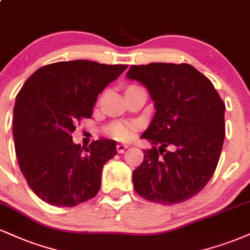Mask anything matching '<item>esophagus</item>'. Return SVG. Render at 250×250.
I'll return each instance as SVG.
<instances>
[{
  "label": "esophagus",
  "instance_id": "1",
  "mask_svg": "<svg viewBox=\"0 0 250 250\" xmlns=\"http://www.w3.org/2000/svg\"><path fill=\"white\" fill-rule=\"evenodd\" d=\"M128 148V146H125V144H117L116 146V150L119 154H123V152L125 151V149Z\"/></svg>",
  "mask_w": 250,
  "mask_h": 250
}]
</instances>
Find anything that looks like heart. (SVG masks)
Segmentation results:
<instances>
[{
  "label": "heart",
  "mask_w": 250,
  "mask_h": 250,
  "mask_svg": "<svg viewBox=\"0 0 250 250\" xmlns=\"http://www.w3.org/2000/svg\"><path fill=\"white\" fill-rule=\"evenodd\" d=\"M135 130L136 125L131 122H119L110 127V134L120 141L131 140L135 135Z\"/></svg>",
  "instance_id": "1"
}]
</instances>
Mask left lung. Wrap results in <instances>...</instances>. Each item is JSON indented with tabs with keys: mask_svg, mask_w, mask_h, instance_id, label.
<instances>
[{
	"mask_svg": "<svg viewBox=\"0 0 250 250\" xmlns=\"http://www.w3.org/2000/svg\"><path fill=\"white\" fill-rule=\"evenodd\" d=\"M125 77L143 83L155 104L141 136L154 146L144 150L142 164L133 171L135 191L162 205L191 199L209 182L220 158L224 101L190 64L133 65Z\"/></svg>",
	"mask_w": 250,
	"mask_h": 250,
	"instance_id": "8db88e82",
	"label": "left lung"
}]
</instances>
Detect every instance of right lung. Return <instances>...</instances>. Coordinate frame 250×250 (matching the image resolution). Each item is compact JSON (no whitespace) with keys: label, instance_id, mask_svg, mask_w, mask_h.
<instances>
[{"label":"right lung","instance_id":"right-lung-1","mask_svg":"<svg viewBox=\"0 0 250 250\" xmlns=\"http://www.w3.org/2000/svg\"><path fill=\"white\" fill-rule=\"evenodd\" d=\"M127 67L58 62L24 83L14 108L15 150L30 188L45 203L73 207L100 190L104 165L117 154L115 141H93L83 150L71 134L77 121L91 119L99 94Z\"/></svg>","mask_w":250,"mask_h":250}]
</instances>
